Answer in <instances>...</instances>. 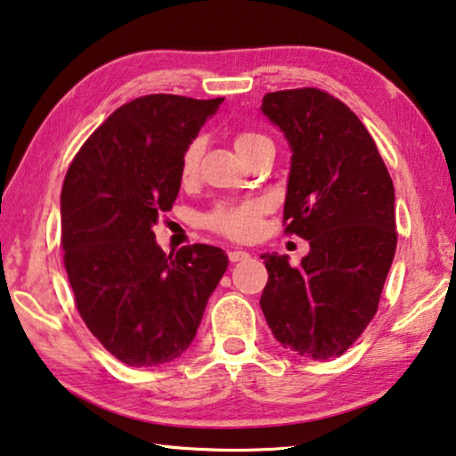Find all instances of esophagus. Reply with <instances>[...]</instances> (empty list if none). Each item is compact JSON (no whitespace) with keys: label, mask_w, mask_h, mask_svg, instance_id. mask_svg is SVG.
<instances>
[{"label":"esophagus","mask_w":456,"mask_h":456,"mask_svg":"<svg viewBox=\"0 0 456 456\" xmlns=\"http://www.w3.org/2000/svg\"><path fill=\"white\" fill-rule=\"evenodd\" d=\"M250 255L246 250H240V248H230L228 250V258L230 263H240V260H246Z\"/></svg>","instance_id":"34e87169"}]
</instances>
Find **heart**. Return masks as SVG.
<instances>
[{
    "label": "heart",
    "mask_w": 456,
    "mask_h": 456,
    "mask_svg": "<svg viewBox=\"0 0 456 456\" xmlns=\"http://www.w3.org/2000/svg\"><path fill=\"white\" fill-rule=\"evenodd\" d=\"M265 139L258 133H238L234 139V145L238 153H244L250 145H255L256 141ZM201 155V141L196 139L183 149L182 159H179V179L183 183L191 182L198 174V163ZM266 204L260 200H250V201H224L218 204L214 210L206 216V224L216 232H222L230 238H238V240H244V238H250L256 234L260 216L265 214Z\"/></svg>",
    "instance_id": "obj_1"
}]
</instances>
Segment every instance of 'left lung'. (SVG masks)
Wrapping results in <instances>:
<instances>
[{
  "mask_svg": "<svg viewBox=\"0 0 456 456\" xmlns=\"http://www.w3.org/2000/svg\"><path fill=\"white\" fill-rule=\"evenodd\" d=\"M260 110L290 149L287 230L311 246L298 268L277 252L260 256V309L282 347L323 362L346 352L378 311L396 255L394 183L368 129L335 96L268 93Z\"/></svg>",
  "mask_w": 456,
  "mask_h": 456,
  "instance_id": "1",
  "label": "left lung"
}]
</instances>
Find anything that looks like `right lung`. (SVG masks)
<instances>
[{"label":"right lung","instance_id":"1","mask_svg":"<svg viewBox=\"0 0 456 456\" xmlns=\"http://www.w3.org/2000/svg\"><path fill=\"white\" fill-rule=\"evenodd\" d=\"M224 99L147 94L118 107L74 158L60 196L64 266L80 317L133 368L174 362L228 268L218 246L166 255L153 226L179 193V159Z\"/></svg>","mask_w":456,"mask_h":456}]
</instances>
